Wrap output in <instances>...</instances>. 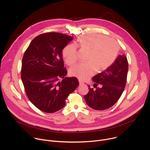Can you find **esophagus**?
Instances as JSON below:
<instances>
[{
  "mask_svg": "<svg viewBox=\"0 0 150 150\" xmlns=\"http://www.w3.org/2000/svg\"><path fill=\"white\" fill-rule=\"evenodd\" d=\"M79 85H81L83 84V82L81 80H79Z\"/></svg>",
  "mask_w": 150,
  "mask_h": 150,
  "instance_id": "1",
  "label": "esophagus"
}]
</instances>
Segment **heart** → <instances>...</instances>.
I'll list each match as a JSON object with an SVG mask.
<instances>
[{"label": "heart", "mask_w": 150, "mask_h": 150, "mask_svg": "<svg viewBox=\"0 0 150 150\" xmlns=\"http://www.w3.org/2000/svg\"><path fill=\"white\" fill-rule=\"evenodd\" d=\"M79 46L89 51L86 63H79L70 69V74L81 80H86L96 72L101 71L110 67L115 61L120 51L118 42L107 36L90 33L79 36L77 40ZM63 55L69 65L75 64L78 59L76 47L72 44L67 45Z\"/></svg>", "instance_id": "1"}]
</instances>
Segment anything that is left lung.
<instances>
[{
	"mask_svg": "<svg viewBox=\"0 0 150 150\" xmlns=\"http://www.w3.org/2000/svg\"><path fill=\"white\" fill-rule=\"evenodd\" d=\"M128 64L125 56L119 55L114 62L105 70L92 78L94 85L101 88H90L83 96L86 103L95 110H104L113 106L121 96L126 85Z\"/></svg>",
	"mask_w": 150,
	"mask_h": 150,
	"instance_id": "left-lung-1",
	"label": "left lung"
}]
</instances>
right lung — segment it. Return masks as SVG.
I'll return each instance as SVG.
<instances>
[{
    "label": "right lung",
    "mask_w": 150,
    "mask_h": 150,
    "mask_svg": "<svg viewBox=\"0 0 150 150\" xmlns=\"http://www.w3.org/2000/svg\"><path fill=\"white\" fill-rule=\"evenodd\" d=\"M73 39L57 32L42 34L32 40L23 55L21 79L26 93L43 112L52 113L64 108L65 99L79 83L76 78L65 76L62 59L63 49Z\"/></svg>",
    "instance_id": "1"
}]
</instances>
